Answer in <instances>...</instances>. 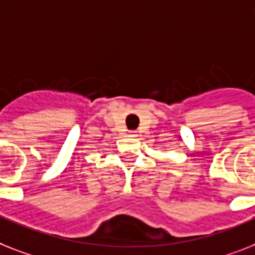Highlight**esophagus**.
Returning <instances> with one entry per match:
<instances>
[{
	"label": "esophagus",
	"instance_id": "esophagus-1",
	"mask_svg": "<svg viewBox=\"0 0 255 255\" xmlns=\"http://www.w3.org/2000/svg\"><path fill=\"white\" fill-rule=\"evenodd\" d=\"M129 136H136V131H134V130H131V131H129V134H128Z\"/></svg>",
	"mask_w": 255,
	"mask_h": 255
}]
</instances>
